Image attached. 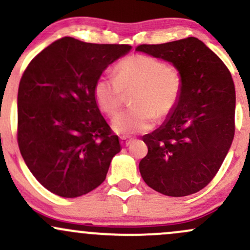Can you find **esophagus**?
<instances>
[{
	"instance_id": "1",
	"label": "esophagus",
	"mask_w": 250,
	"mask_h": 250,
	"mask_svg": "<svg viewBox=\"0 0 250 250\" xmlns=\"http://www.w3.org/2000/svg\"><path fill=\"white\" fill-rule=\"evenodd\" d=\"M120 141H121V145H122L123 147H127L128 145L131 142V139L129 138V136H121Z\"/></svg>"
}]
</instances>
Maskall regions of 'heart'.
<instances>
[{"instance_id": "1", "label": "heart", "mask_w": 250, "mask_h": 250, "mask_svg": "<svg viewBox=\"0 0 250 250\" xmlns=\"http://www.w3.org/2000/svg\"><path fill=\"white\" fill-rule=\"evenodd\" d=\"M117 76L105 73L96 79L94 97L101 111L114 115L123 100V90L136 89L133 108L121 111L111 121V128L121 135L144 133L174 111L183 92V77L178 67L148 54H133L116 66Z\"/></svg>"}]
</instances>
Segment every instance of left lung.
I'll return each instance as SVG.
<instances>
[{
  "mask_svg": "<svg viewBox=\"0 0 250 250\" xmlns=\"http://www.w3.org/2000/svg\"><path fill=\"white\" fill-rule=\"evenodd\" d=\"M135 51L174 65L183 77L177 108L142 140L148 147L140 161L142 179L165 196L201 191L213 179L235 133V86L224 62L203 41L190 37Z\"/></svg>",
  "mask_w": 250,
  "mask_h": 250,
  "instance_id": "left-lung-1",
  "label": "left lung"
}]
</instances>
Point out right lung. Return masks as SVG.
Here are the masks:
<instances>
[{
	"instance_id": "1",
	"label": "right lung",
	"mask_w": 250,
	"mask_h": 250,
	"mask_svg": "<svg viewBox=\"0 0 250 250\" xmlns=\"http://www.w3.org/2000/svg\"><path fill=\"white\" fill-rule=\"evenodd\" d=\"M130 49L64 37L42 49L23 72L19 148L35 179L52 193L76 198L105 180L121 145L96 104L94 85Z\"/></svg>"
}]
</instances>
